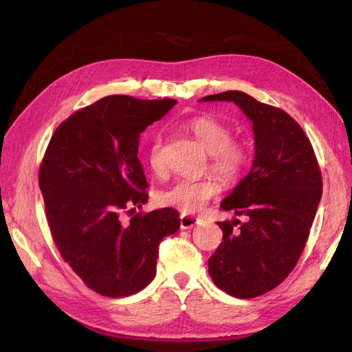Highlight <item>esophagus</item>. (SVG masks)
<instances>
[{
    "label": "esophagus",
    "mask_w": 352,
    "mask_h": 352,
    "mask_svg": "<svg viewBox=\"0 0 352 352\" xmlns=\"http://www.w3.org/2000/svg\"><path fill=\"white\" fill-rule=\"evenodd\" d=\"M197 223H199V219H198V218H193V216H189V214H182V216H180V227H182L183 230L195 227Z\"/></svg>",
    "instance_id": "obj_1"
}]
</instances>
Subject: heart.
<instances>
[{"label": "heart", "mask_w": 352, "mask_h": 352, "mask_svg": "<svg viewBox=\"0 0 352 352\" xmlns=\"http://www.w3.org/2000/svg\"><path fill=\"white\" fill-rule=\"evenodd\" d=\"M184 129L195 138L201 146L210 154L208 168L218 175L223 183H236L243 177L251 160V151L246 144L233 139L231 126L212 116H195L184 122ZM163 139L154 134L148 145V163L155 174L164 170ZM219 183L214 178L189 180L183 178L159 193V203L166 207H174L183 213H197L218 195Z\"/></svg>", "instance_id": "1"}]
</instances>
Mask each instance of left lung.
Returning a JSON list of instances; mask_svg holds the SVG:
<instances>
[{
    "label": "left lung",
    "instance_id": "8db88e82",
    "mask_svg": "<svg viewBox=\"0 0 352 352\" xmlns=\"http://www.w3.org/2000/svg\"><path fill=\"white\" fill-rule=\"evenodd\" d=\"M201 101H233L252 121V169L221 204L245 222H218L222 242L208 258L216 286L250 300L275 289L294 271L322 197V175L307 134L284 110L239 91Z\"/></svg>",
    "mask_w": 352,
    "mask_h": 352
}]
</instances>
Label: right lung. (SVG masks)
<instances>
[{
  "label": "right lung",
  "instance_id": "right-lung-1",
  "mask_svg": "<svg viewBox=\"0 0 352 352\" xmlns=\"http://www.w3.org/2000/svg\"><path fill=\"white\" fill-rule=\"evenodd\" d=\"M175 104L104 96L65 119L43 154L39 188L52 241L96 294L122 298L146 287L162 239L180 228L174 208L133 214L148 201L139 136ZM124 214L132 216L126 224Z\"/></svg>",
  "mask_w": 352,
  "mask_h": 352
}]
</instances>
